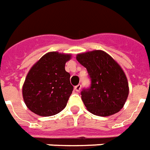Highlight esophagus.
<instances>
[{"label": "esophagus", "instance_id": "obj_1", "mask_svg": "<svg viewBox=\"0 0 150 150\" xmlns=\"http://www.w3.org/2000/svg\"><path fill=\"white\" fill-rule=\"evenodd\" d=\"M81 85L78 84L77 86H76L74 87V90H75L76 92H79L81 90Z\"/></svg>", "mask_w": 150, "mask_h": 150}]
</instances>
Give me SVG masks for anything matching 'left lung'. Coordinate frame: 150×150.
Listing matches in <instances>:
<instances>
[{"label":"left lung","mask_w":150,"mask_h":150,"mask_svg":"<svg viewBox=\"0 0 150 150\" xmlns=\"http://www.w3.org/2000/svg\"><path fill=\"white\" fill-rule=\"evenodd\" d=\"M77 61L86 68L91 83L81 92L87 110L98 116L117 113L128 95L127 77L120 66L103 51L78 54Z\"/></svg>","instance_id":"1"}]
</instances>
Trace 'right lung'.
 Wrapping results in <instances>:
<instances>
[{"label": "right lung", "instance_id": "obj_1", "mask_svg": "<svg viewBox=\"0 0 150 150\" xmlns=\"http://www.w3.org/2000/svg\"><path fill=\"white\" fill-rule=\"evenodd\" d=\"M70 55L47 53L30 69L22 87L26 107L40 116L58 114L66 107L73 90L65 63Z\"/></svg>", "mask_w": 150, "mask_h": 150}]
</instances>
